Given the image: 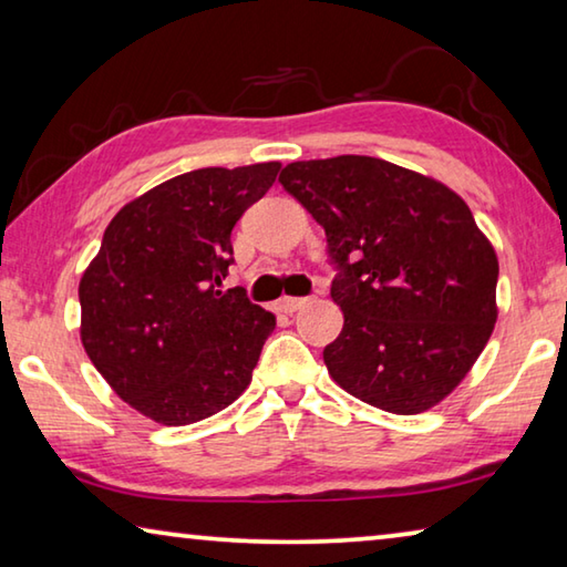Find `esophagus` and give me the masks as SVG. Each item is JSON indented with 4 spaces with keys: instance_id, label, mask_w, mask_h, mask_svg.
Returning <instances> with one entry per match:
<instances>
[{
    "instance_id": "34e87169",
    "label": "esophagus",
    "mask_w": 567,
    "mask_h": 567,
    "mask_svg": "<svg viewBox=\"0 0 567 567\" xmlns=\"http://www.w3.org/2000/svg\"><path fill=\"white\" fill-rule=\"evenodd\" d=\"M305 302H307V297H280V302H277V307H280L282 312L292 315V312L300 310Z\"/></svg>"
}]
</instances>
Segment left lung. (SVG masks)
<instances>
[{
	"label": "left lung",
	"instance_id": "8db88e82",
	"mask_svg": "<svg viewBox=\"0 0 567 567\" xmlns=\"http://www.w3.org/2000/svg\"><path fill=\"white\" fill-rule=\"evenodd\" d=\"M282 187L324 227L344 315L322 358L372 408L417 415L453 392L497 320V255L457 192L362 155L290 162Z\"/></svg>",
	"mask_w": 567,
	"mask_h": 567
}]
</instances>
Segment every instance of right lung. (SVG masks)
Returning <instances> with one entry per match:
<instances>
[{
	"label": "right lung",
	"mask_w": 567,
	"mask_h": 567,
	"mask_svg": "<svg viewBox=\"0 0 567 567\" xmlns=\"http://www.w3.org/2000/svg\"><path fill=\"white\" fill-rule=\"evenodd\" d=\"M280 162L205 167L124 205L80 280V338L107 385L142 415L179 427L243 395L275 315L243 287L223 292L233 227Z\"/></svg>",
	"instance_id": "obj_1"
}]
</instances>
